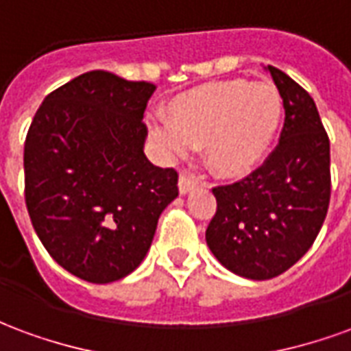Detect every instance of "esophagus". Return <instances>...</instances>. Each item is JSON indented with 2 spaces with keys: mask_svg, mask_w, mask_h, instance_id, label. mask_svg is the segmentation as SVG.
I'll return each instance as SVG.
<instances>
[{
  "mask_svg": "<svg viewBox=\"0 0 351 351\" xmlns=\"http://www.w3.org/2000/svg\"><path fill=\"white\" fill-rule=\"evenodd\" d=\"M199 186V182L195 180V176L190 175V173H182L180 175V178H178V191L182 193V195H186V193H190V191H193L195 188Z\"/></svg>",
  "mask_w": 351,
  "mask_h": 351,
  "instance_id": "obj_1",
  "label": "esophagus"
}]
</instances>
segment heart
<instances>
[{
  "instance_id": "obj_1",
  "label": "heart",
  "mask_w": 351,
  "mask_h": 351,
  "mask_svg": "<svg viewBox=\"0 0 351 351\" xmlns=\"http://www.w3.org/2000/svg\"><path fill=\"white\" fill-rule=\"evenodd\" d=\"M282 120L284 99L274 84L216 80L173 97L165 120L148 123V135L167 160H182L203 146L216 175L243 178L267 160Z\"/></svg>"
}]
</instances>
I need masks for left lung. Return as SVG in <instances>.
<instances>
[{
  "instance_id": "left-lung-1",
  "label": "left lung",
  "mask_w": 351,
  "mask_h": 351,
  "mask_svg": "<svg viewBox=\"0 0 351 351\" xmlns=\"http://www.w3.org/2000/svg\"><path fill=\"white\" fill-rule=\"evenodd\" d=\"M286 120L278 146L243 180L214 188L218 210L206 244L228 271L269 280L308 252L324 226L331 197L329 137L310 93L272 65Z\"/></svg>"
}]
</instances>
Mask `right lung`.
<instances>
[{
	"label": "right lung",
	"instance_id": "add662e5",
	"mask_svg": "<svg viewBox=\"0 0 351 351\" xmlns=\"http://www.w3.org/2000/svg\"><path fill=\"white\" fill-rule=\"evenodd\" d=\"M150 82L90 71L49 93L24 145L26 205L43 246L75 276L108 284L150 250L178 197L175 169L145 156Z\"/></svg>",
	"mask_w": 351,
	"mask_h": 351
}]
</instances>
